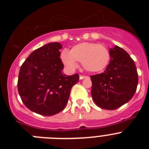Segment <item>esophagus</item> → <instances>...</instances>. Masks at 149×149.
Listing matches in <instances>:
<instances>
[{
    "mask_svg": "<svg viewBox=\"0 0 149 149\" xmlns=\"http://www.w3.org/2000/svg\"><path fill=\"white\" fill-rule=\"evenodd\" d=\"M80 80H83V79H85L87 77V76H85V75H80Z\"/></svg>",
    "mask_w": 149,
    "mask_h": 149,
    "instance_id": "esophagus-1",
    "label": "esophagus"
}]
</instances>
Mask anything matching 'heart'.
Wrapping results in <instances>:
<instances>
[{
	"instance_id": "heart-1",
	"label": "heart",
	"mask_w": 149,
	"mask_h": 149,
	"mask_svg": "<svg viewBox=\"0 0 149 149\" xmlns=\"http://www.w3.org/2000/svg\"><path fill=\"white\" fill-rule=\"evenodd\" d=\"M60 58L63 64L70 70L77 68V61L81 62L87 72H98L107 66L110 54L109 50L102 45L84 42L73 46L70 52L63 50Z\"/></svg>"
}]
</instances>
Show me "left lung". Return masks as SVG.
Here are the masks:
<instances>
[{"mask_svg":"<svg viewBox=\"0 0 149 149\" xmlns=\"http://www.w3.org/2000/svg\"><path fill=\"white\" fill-rule=\"evenodd\" d=\"M110 60L104 72L90 76L95 103L105 110H115L133 98L138 84L136 65L130 55L116 45L110 49Z\"/></svg>","mask_w":149,"mask_h":149,"instance_id":"8db88e82","label":"left lung"}]
</instances>
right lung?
<instances>
[{"label": "right lung", "instance_id": "1", "mask_svg": "<svg viewBox=\"0 0 149 149\" xmlns=\"http://www.w3.org/2000/svg\"><path fill=\"white\" fill-rule=\"evenodd\" d=\"M62 45L51 42L33 51L21 66L18 90L23 103L31 111L42 116L61 112L68 103L78 74L65 75L60 50Z\"/></svg>", "mask_w": 149, "mask_h": 149}]
</instances>
